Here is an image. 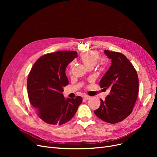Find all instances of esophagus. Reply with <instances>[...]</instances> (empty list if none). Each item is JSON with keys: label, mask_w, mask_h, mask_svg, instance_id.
<instances>
[{"label": "esophagus", "mask_w": 157, "mask_h": 157, "mask_svg": "<svg viewBox=\"0 0 157 157\" xmlns=\"http://www.w3.org/2000/svg\"><path fill=\"white\" fill-rule=\"evenodd\" d=\"M83 98H85V100H88V99H90V98H91V97H90V96H88V95H85V96L83 97Z\"/></svg>", "instance_id": "1"}]
</instances>
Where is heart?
<instances>
[{"mask_svg":"<svg viewBox=\"0 0 157 157\" xmlns=\"http://www.w3.org/2000/svg\"><path fill=\"white\" fill-rule=\"evenodd\" d=\"M98 58V53L97 51H90L81 53L80 59L87 67H93L96 63ZM104 63V59H101L99 60V63L103 64ZM73 65V62L70 64V68L71 69Z\"/></svg>","mask_w":157,"mask_h":157,"instance_id":"obj_1","label":"heart"}]
</instances>
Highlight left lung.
Segmentation results:
<instances>
[{
	"label": "left lung",
	"instance_id": "left-lung-1",
	"mask_svg": "<svg viewBox=\"0 0 157 157\" xmlns=\"http://www.w3.org/2000/svg\"><path fill=\"white\" fill-rule=\"evenodd\" d=\"M111 59V65L100 81V86L109 88L105 99L94 111L96 116L109 123H117L128 117L133 111L139 92L137 72L127 58L121 53L104 50Z\"/></svg>",
	"mask_w": 157,
	"mask_h": 157
}]
</instances>
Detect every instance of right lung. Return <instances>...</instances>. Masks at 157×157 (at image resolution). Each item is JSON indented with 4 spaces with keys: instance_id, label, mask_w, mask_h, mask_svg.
I'll return each mask as SVG.
<instances>
[{
    "instance_id": "add662e5",
    "label": "right lung",
    "mask_w": 157,
    "mask_h": 157,
    "mask_svg": "<svg viewBox=\"0 0 157 157\" xmlns=\"http://www.w3.org/2000/svg\"><path fill=\"white\" fill-rule=\"evenodd\" d=\"M78 53L61 51L40 56L32 67L27 79L28 95L39 118L50 125H61L76 113L83 99L65 98L63 87L69 85L65 69Z\"/></svg>"
}]
</instances>
